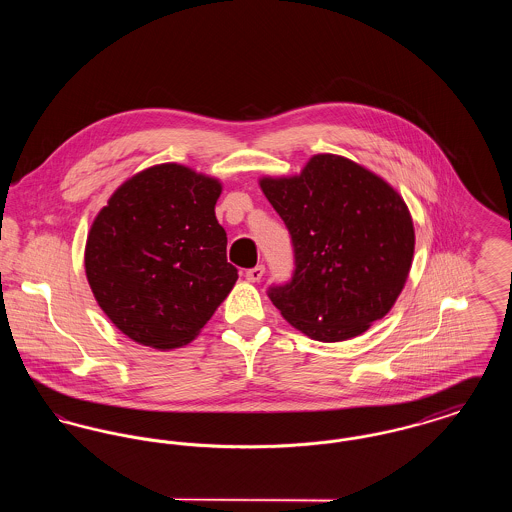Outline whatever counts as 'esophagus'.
Returning <instances> with one entry per match:
<instances>
[{
    "label": "esophagus",
    "mask_w": 512,
    "mask_h": 512,
    "mask_svg": "<svg viewBox=\"0 0 512 512\" xmlns=\"http://www.w3.org/2000/svg\"><path fill=\"white\" fill-rule=\"evenodd\" d=\"M263 274H265V267H263V265H257V267L245 270V278H247L249 282H259V280L263 278Z\"/></svg>",
    "instance_id": "34e87169"
}]
</instances>
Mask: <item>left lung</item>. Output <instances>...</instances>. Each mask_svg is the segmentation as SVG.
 Returning <instances> with one entry per match:
<instances>
[{
	"mask_svg": "<svg viewBox=\"0 0 512 512\" xmlns=\"http://www.w3.org/2000/svg\"><path fill=\"white\" fill-rule=\"evenodd\" d=\"M259 186L292 234V282L268 290L280 315L318 341L351 340L386 317L414 255L413 217L397 190L332 153Z\"/></svg>",
	"mask_w": 512,
	"mask_h": 512,
	"instance_id": "1",
	"label": "left lung"
}]
</instances>
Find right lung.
I'll use <instances>...</instances> for the list:
<instances>
[{"mask_svg":"<svg viewBox=\"0 0 512 512\" xmlns=\"http://www.w3.org/2000/svg\"><path fill=\"white\" fill-rule=\"evenodd\" d=\"M219 178L163 163L115 190L88 232L84 268L101 311L130 340L176 349L232 292Z\"/></svg>","mask_w":512,"mask_h":512,"instance_id":"right-lung-1","label":"right lung"}]
</instances>
